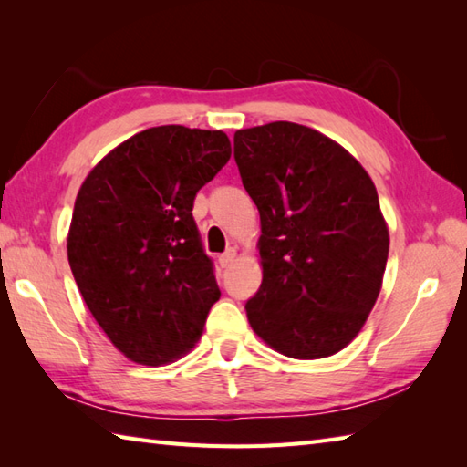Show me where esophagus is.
<instances>
[{
	"mask_svg": "<svg viewBox=\"0 0 467 467\" xmlns=\"http://www.w3.org/2000/svg\"><path fill=\"white\" fill-rule=\"evenodd\" d=\"M234 256H236V251L234 249H228L226 253H223L221 256H218V265H221L223 269H226V266L234 261Z\"/></svg>",
	"mask_w": 467,
	"mask_h": 467,
	"instance_id": "1",
	"label": "esophagus"
}]
</instances>
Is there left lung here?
Here are the masks:
<instances>
[{"mask_svg": "<svg viewBox=\"0 0 467 467\" xmlns=\"http://www.w3.org/2000/svg\"><path fill=\"white\" fill-rule=\"evenodd\" d=\"M234 161L263 231V283L244 305L253 331L293 359L341 351L371 313L389 254L373 181L295 122L236 130Z\"/></svg>", "mask_w": 467, "mask_h": 467, "instance_id": "8db88e82", "label": "left lung"}]
</instances>
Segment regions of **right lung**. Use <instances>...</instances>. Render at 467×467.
<instances>
[{
    "label": "right lung",
    "instance_id": "right-lung-1",
    "mask_svg": "<svg viewBox=\"0 0 467 467\" xmlns=\"http://www.w3.org/2000/svg\"><path fill=\"white\" fill-rule=\"evenodd\" d=\"M228 158L221 130L148 128L114 148L78 192L69 269L128 359L156 367L201 339L221 289L192 206Z\"/></svg>",
    "mask_w": 467,
    "mask_h": 467
}]
</instances>
